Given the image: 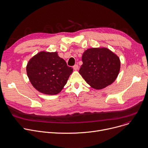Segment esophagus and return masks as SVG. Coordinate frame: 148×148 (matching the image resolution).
Wrapping results in <instances>:
<instances>
[{
  "label": "esophagus",
  "mask_w": 148,
  "mask_h": 148,
  "mask_svg": "<svg viewBox=\"0 0 148 148\" xmlns=\"http://www.w3.org/2000/svg\"><path fill=\"white\" fill-rule=\"evenodd\" d=\"M73 68L74 70L76 71V70H77V69H79V66H78L77 65H75L73 66Z\"/></svg>",
  "instance_id": "34e87169"
}]
</instances>
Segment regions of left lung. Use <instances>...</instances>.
Masks as SVG:
<instances>
[{
    "label": "left lung",
    "mask_w": 148,
    "mask_h": 148,
    "mask_svg": "<svg viewBox=\"0 0 148 148\" xmlns=\"http://www.w3.org/2000/svg\"><path fill=\"white\" fill-rule=\"evenodd\" d=\"M79 73L87 84L100 90L112 84L120 70L119 57L107 48H92L82 55Z\"/></svg>",
    "instance_id": "8db88e82"
}]
</instances>
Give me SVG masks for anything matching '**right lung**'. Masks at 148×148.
Instances as JSON below:
<instances>
[{
	"label": "right lung",
	"mask_w": 148,
	"mask_h": 148,
	"mask_svg": "<svg viewBox=\"0 0 148 148\" xmlns=\"http://www.w3.org/2000/svg\"><path fill=\"white\" fill-rule=\"evenodd\" d=\"M26 71L36 89L45 95H55L62 90L73 69L57 52L41 51L29 60Z\"/></svg>",
	"instance_id": "1"
}]
</instances>
